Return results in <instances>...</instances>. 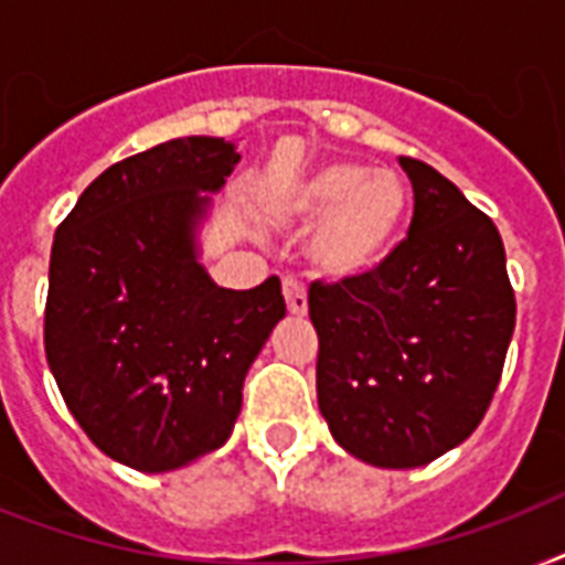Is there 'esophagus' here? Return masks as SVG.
Segmentation results:
<instances>
[{"label":"esophagus","mask_w":565,"mask_h":565,"mask_svg":"<svg viewBox=\"0 0 565 565\" xmlns=\"http://www.w3.org/2000/svg\"><path fill=\"white\" fill-rule=\"evenodd\" d=\"M281 290L284 299H287V310H290L292 317H305L308 313V292H305V287L296 278H284Z\"/></svg>","instance_id":"1"}]
</instances>
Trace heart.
Instances as JSON below:
<instances>
[{"label":"heart","mask_w":565,"mask_h":565,"mask_svg":"<svg viewBox=\"0 0 565 565\" xmlns=\"http://www.w3.org/2000/svg\"><path fill=\"white\" fill-rule=\"evenodd\" d=\"M278 207L290 220H319L308 243L319 273L361 278L393 255L407 216V190L390 170L328 161L292 181Z\"/></svg>","instance_id":"obj_1"}]
</instances>
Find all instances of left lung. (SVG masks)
Listing matches in <instances>:
<instances>
[{
    "label": "left lung",
    "instance_id": "1",
    "mask_svg": "<svg viewBox=\"0 0 565 565\" xmlns=\"http://www.w3.org/2000/svg\"><path fill=\"white\" fill-rule=\"evenodd\" d=\"M398 163L413 184L407 239L375 273L308 292L319 411L381 469L430 463L481 425L516 326L490 216L428 163Z\"/></svg>",
    "mask_w": 565,
    "mask_h": 565
}]
</instances>
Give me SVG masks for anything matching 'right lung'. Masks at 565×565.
<instances>
[{
  "label": "right lung",
  "instance_id": "add662e5",
  "mask_svg": "<svg viewBox=\"0 0 565 565\" xmlns=\"http://www.w3.org/2000/svg\"><path fill=\"white\" fill-rule=\"evenodd\" d=\"M239 154L179 137L114 163L55 231L43 340L84 434L137 472H170L234 430L243 381L287 305L281 281L225 290L195 228Z\"/></svg>",
  "mask_w": 565,
  "mask_h": 565
}]
</instances>
